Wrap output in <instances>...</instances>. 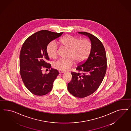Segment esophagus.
<instances>
[{
  "mask_svg": "<svg viewBox=\"0 0 131 131\" xmlns=\"http://www.w3.org/2000/svg\"><path fill=\"white\" fill-rule=\"evenodd\" d=\"M59 73H64V72H65V71H59Z\"/></svg>",
  "mask_w": 131,
  "mask_h": 131,
  "instance_id": "esophagus-1",
  "label": "esophagus"
}]
</instances>
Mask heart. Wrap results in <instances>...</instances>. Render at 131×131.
Instances as JSON below:
<instances>
[{
  "instance_id": "b5f03b06",
  "label": "heart",
  "mask_w": 131,
  "mask_h": 131,
  "mask_svg": "<svg viewBox=\"0 0 131 131\" xmlns=\"http://www.w3.org/2000/svg\"><path fill=\"white\" fill-rule=\"evenodd\" d=\"M58 43L61 47L68 49V58H60L53 63V67L60 71L69 70L74 63H81L88 57L92 50V43L88 39H80L73 36L68 35L60 39ZM47 52L52 59L58 56V47L56 43L52 41L47 47Z\"/></svg>"
}]
</instances>
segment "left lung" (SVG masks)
<instances>
[{
	"label": "left lung",
	"mask_w": 131,
	"mask_h": 131,
	"mask_svg": "<svg viewBox=\"0 0 131 131\" xmlns=\"http://www.w3.org/2000/svg\"><path fill=\"white\" fill-rule=\"evenodd\" d=\"M79 33L90 38L92 50L87 60L76 68L78 72H71L68 90L75 97L84 98L95 92L102 83L107 70V58L103 43L96 37L88 32Z\"/></svg>",
	"instance_id": "8db88e82"
}]
</instances>
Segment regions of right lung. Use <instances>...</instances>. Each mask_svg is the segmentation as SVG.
<instances>
[{"label":"right lung","mask_w":131,"mask_h":131,"mask_svg":"<svg viewBox=\"0 0 131 131\" xmlns=\"http://www.w3.org/2000/svg\"><path fill=\"white\" fill-rule=\"evenodd\" d=\"M62 33L42 30L29 36L22 46L19 56L21 77L26 88L36 95H44L50 92L59 74L58 70L52 68L49 73L43 74L42 69L51 67L47 62L50 60L47 47Z\"/></svg>","instance_id":"1"}]
</instances>
